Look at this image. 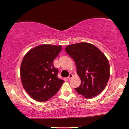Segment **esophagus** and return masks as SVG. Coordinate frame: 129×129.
<instances>
[{
	"instance_id": "34e87169",
	"label": "esophagus",
	"mask_w": 129,
	"mask_h": 129,
	"mask_svg": "<svg viewBox=\"0 0 129 129\" xmlns=\"http://www.w3.org/2000/svg\"><path fill=\"white\" fill-rule=\"evenodd\" d=\"M73 77V74L72 73H70L69 74V76H68V79H69V80H70V79H72V78Z\"/></svg>"
}]
</instances>
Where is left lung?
<instances>
[{
  "label": "left lung",
  "mask_w": 129,
  "mask_h": 129,
  "mask_svg": "<svg viewBox=\"0 0 129 129\" xmlns=\"http://www.w3.org/2000/svg\"><path fill=\"white\" fill-rule=\"evenodd\" d=\"M65 51L74 60L81 84L75 90L86 98H91L102 92L110 77L108 59L91 44L79 43L69 45Z\"/></svg>",
  "instance_id": "left-lung-1"
}]
</instances>
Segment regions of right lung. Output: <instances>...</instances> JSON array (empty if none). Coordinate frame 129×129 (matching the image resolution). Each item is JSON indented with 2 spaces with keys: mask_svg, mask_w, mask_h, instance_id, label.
<instances>
[{
  "mask_svg": "<svg viewBox=\"0 0 129 129\" xmlns=\"http://www.w3.org/2000/svg\"><path fill=\"white\" fill-rule=\"evenodd\" d=\"M61 49V45H41L24 56L20 66L21 82L26 92L35 100H48L64 83L57 77L59 70L53 64Z\"/></svg>",
  "mask_w": 129,
  "mask_h": 129,
  "instance_id": "add662e5",
  "label": "right lung"
}]
</instances>
